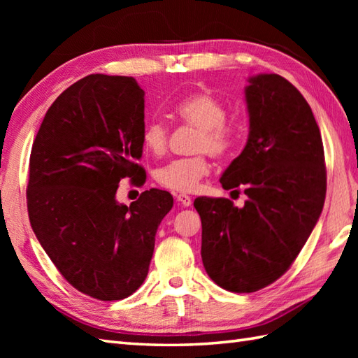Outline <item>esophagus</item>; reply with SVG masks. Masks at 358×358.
<instances>
[{
    "mask_svg": "<svg viewBox=\"0 0 358 358\" xmlns=\"http://www.w3.org/2000/svg\"><path fill=\"white\" fill-rule=\"evenodd\" d=\"M175 199H177L178 204H181V206H185V208H187V206H191V203H192V200H191V196H189V195H186V194H178L177 196H175Z\"/></svg>",
    "mask_w": 358,
    "mask_h": 358,
    "instance_id": "esophagus-1",
    "label": "esophagus"
}]
</instances>
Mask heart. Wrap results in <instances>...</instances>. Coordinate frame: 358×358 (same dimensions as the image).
I'll return each instance as SVG.
<instances>
[{"label": "heart", "instance_id": "b5f03b06", "mask_svg": "<svg viewBox=\"0 0 358 358\" xmlns=\"http://www.w3.org/2000/svg\"><path fill=\"white\" fill-rule=\"evenodd\" d=\"M173 113L181 123L199 129L196 152H209L214 157L227 155L240 138V127L227 121L226 104L215 95L196 92L177 103ZM169 140V127L162 120H150L143 127L141 144L150 155H163ZM210 171L208 158L195 155L178 158L155 171L157 183L172 192L191 194Z\"/></svg>", "mask_w": 358, "mask_h": 358}]
</instances>
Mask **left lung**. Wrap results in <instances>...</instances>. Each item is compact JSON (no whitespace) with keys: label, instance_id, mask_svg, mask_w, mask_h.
<instances>
[{"label":"left lung","instance_id":"8db88e82","mask_svg":"<svg viewBox=\"0 0 358 358\" xmlns=\"http://www.w3.org/2000/svg\"><path fill=\"white\" fill-rule=\"evenodd\" d=\"M248 81L246 146L220 178L226 191L245 186V206L209 196L194 201L204 269L220 287L240 294L266 287L291 268L326 195L323 141L308 101L277 73Z\"/></svg>","mask_w":358,"mask_h":358}]
</instances>
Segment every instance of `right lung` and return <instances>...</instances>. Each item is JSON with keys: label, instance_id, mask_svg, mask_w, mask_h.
Instances as JSON below:
<instances>
[{"label": "right lung", "instance_id": "obj_1", "mask_svg": "<svg viewBox=\"0 0 358 358\" xmlns=\"http://www.w3.org/2000/svg\"><path fill=\"white\" fill-rule=\"evenodd\" d=\"M144 90L132 77L94 73L73 83L45 112L32 144L27 210L59 273L103 301L123 300L148 275L155 234L173 206L150 189L126 206L120 180L144 183Z\"/></svg>", "mask_w": 358, "mask_h": 358}]
</instances>
